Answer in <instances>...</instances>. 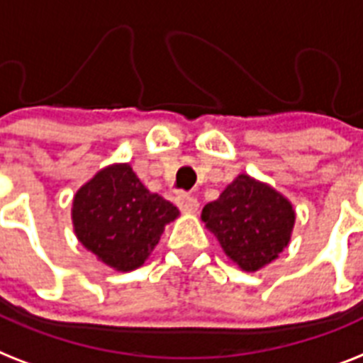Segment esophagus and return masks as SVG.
Listing matches in <instances>:
<instances>
[{"label":"esophagus","instance_id":"obj_1","mask_svg":"<svg viewBox=\"0 0 363 363\" xmlns=\"http://www.w3.org/2000/svg\"><path fill=\"white\" fill-rule=\"evenodd\" d=\"M176 206L179 208V211L184 213H196L199 211V200L191 196V194H178L176 196Z\"/></svg>","mask_w":363,"mask_h":363}]
</instances>
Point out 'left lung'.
<instances>
[{
    "mask_svg": "<svg viewBox=\"0 0 363 363\" xmlns=\"http://www.w3.org/2000/svg\"><path fill=\"white\" fill-rule=\"evenodd\" d=\"M293 203L269 184L239 174L220 196L203 206L206 228L239 269L259 271L291 241Z\"/></svg>",
    "mask_w": 363,
    "mask_h": 363,
    "instance_id": "left-lung-1",
    "label": "left lung"
}]
</instances>
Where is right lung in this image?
Instances as JSON below:
<instances>
[{"instance_id": "obj_1", "label": "right lung", "mask_w": 363, "mask_h": 363, "mask_svg": "<svg viewBox=\"0 0 363 363\" xmlns=\"http://www.w3.org/2000/svg\"><path fill=\"white\" fill-rule=\"evenodd\" d=\"M178 215L176 206L140 184L130 163L98 170L72 202L77 241L121 272L140 267Z\"/></svg>"}]
</instances>
